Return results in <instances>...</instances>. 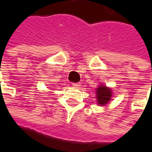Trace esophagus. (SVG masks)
<instances>
[{
    "instance_id": "1",
    "label": "esophagus",
    "mask_w": 152,
    "mask_h": 152,
    "mask_svg": "<svg viewBox=\"0 0 152 152\" xmlns=\"http://www.w3.org/2000/svg\"><path fill=\"white\" fill-rule=\"evenodd\" d=\"M72 85H73V87H75V88H79V86H80L81 84H80V83H72Z\"/></svg>"
}]
</instances>
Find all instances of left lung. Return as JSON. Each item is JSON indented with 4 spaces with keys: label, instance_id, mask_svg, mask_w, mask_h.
<instances>
[{
    "label": "left lung",
    "instance_id": "left-lung-1",
    "mask_svg": "<svg viewBox=\"0 0 152 152\" xmlns=\"http://www.w3.org/2000/svg\"><path fill=\"white\" fill-rule=\"evenodd\" d=\"M96 101L97 104L101 106H104L108 104L112 96V90L111 89L104 86L103 84L99 85L96 90Z\"/></svg>",
    "mask_w": 152,
    "mask_h": 152
}]
</instances>
